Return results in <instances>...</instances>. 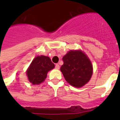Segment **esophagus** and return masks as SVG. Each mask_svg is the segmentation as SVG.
<instances>
[{
    "mask_svg": "<svg viewBox=\"0 0 120 120\" xmlns=\"http://www.w3.org/2000/svg\"><path fill=\"white\" fill-rule=\"evenodd\" d=\"M55 67V68H56V69H59V68H60V65H59L58 64H56Z\"/></svg>",
    "mask_w": 120,
    "mask_h": 120,
    "instance_id": "obj_1",
    "label": "esophagus"
}]
</instances>
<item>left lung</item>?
Returning <instances> with one entry per match:
<instances>
[{
  "instance_id": "8db88e82",
  "label": "left lung",
  "mask_w": 120,
  "mask_h": 120,
  "mask_svg": "<svg viewBox=\"0 0 120 120\" xmlns=\"http://www.w3.org/2000/svg\"><path fill=\"white\" fill-rule=\"evenodd\" d=\"M60 68L66 81L75 87H82L89 82L93 73L90 60L80 50L70 51L63 57Z\"/></svg>"
}]
</instances>
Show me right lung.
Masks as SVG:
<instances>
[{
    "instance_id": "right-lung-1",
    "label": "right lung",
    "mask_w": 120,
    "mask_h": 120,
    "mask_svg": "<svg viewBox=\"0 0 120 120\" xmlns=\"http://www.w3.org/2000/svg\"><path fill=\"white\" fill-rule=\"evenodd\" d=\"M55 67L50 58L46 56L35 57L27 71L29 82L34 85L40 84L47 77L48 71Z\"/></svg>"
}]
</instances>
